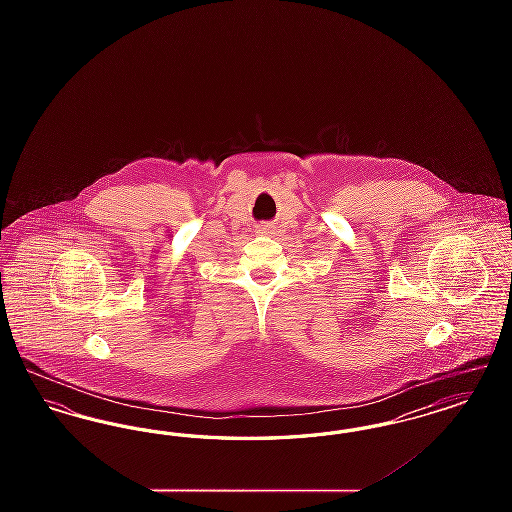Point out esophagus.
I'll return each instance as SVG.
<instances>
[{"label":"esophagus","instance_id":"1","mask_svg":"<svg viewBox=\"0 0 512 512\" xmlns=\"http://www.w3.org/2000/svg\"><path fill=\"white\" fill-rule=\"evenodd\" d=\"M257 234H272V226L270 224H261L257 228Z\"/></svg>","mask_w":512,"mask_h":512}]
</instances>
